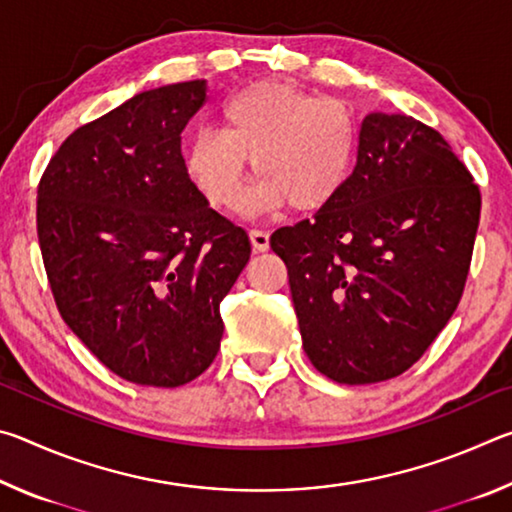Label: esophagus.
<instances>
[{"label": "esophagus", "mask_w": 512, "mask_h": 512, "mask_svg": "<svg viewBox=\"0 0 512 512\" xmlns=\"http://www.w3.org/2000/svg\"><path fill=\"white\" fill-rule=\"evenodd\" d=\"M250 244H253L255 253H264L271 246V237L264 230H250Z\"/></svg>", "instance_id": "obj_1"}]
</instances>
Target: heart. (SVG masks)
Segmentation results:
<instances>
[{
  "instance_id": "b5f03b06",
  "label": "heart",
  "mask_w": 512,
  "mask_h": 512,
  "mask_svg": "<svg viewBox=\"0 0 512 512\" xmlns=\"http://www.w3.org/2000/svg\"><path fill=\"white\" fill-rule=\"evenodd\" d=\"M354 149V119L341 101L314 99L296 85L268 79L232 94L216 117V133H196L183 164L189 183L214 210L239 207L250 160L262 178L259 205L311 214L341 194Z\"/></svg>"
}]
</instances>
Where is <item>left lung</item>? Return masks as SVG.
Returning <instances> with one entry per match:
<instances>
[{"mask_svg": "<svg viewBox=\"0 0 512 512\" xmlns=\"http://www.w3.org/2000/svg\"><path fill=\"white\" fill-rule=\"evenodd\" d=\"M479 214L443 135L406 115L363 117L341 194L271 237L314 368L350 386L409 370L458 307Z\"/></svg>", "mask_w": 512, "mask_h": 512, "instance_id": "8db88e82", "label": "left lung"}]
</instances>
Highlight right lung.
Segmentation results:
<instances>
[{
  "instance_id": "add662e5",
  "label": "right lung",
  "mask_w": 512,
  "mask_h": 512,
  "mask_svg": "<svg viewBox=\"0 0 512 512\" xmlns=\"http://www.w3.org/2000/svg\"><path fill=\"white\" fill-rule=\"evenodd\" d=\"M207 83L146 90L60 144L38 187L56 305L121 379L176 388L221 348L219 305L250 257L244 230L189 183L183 131Z\"/></svg>"
}]
</instances>
